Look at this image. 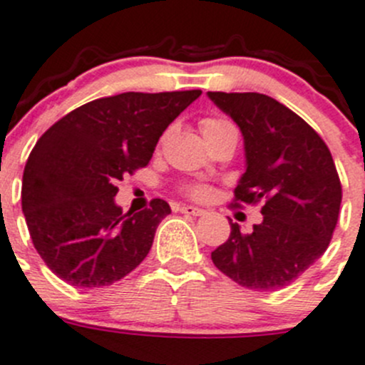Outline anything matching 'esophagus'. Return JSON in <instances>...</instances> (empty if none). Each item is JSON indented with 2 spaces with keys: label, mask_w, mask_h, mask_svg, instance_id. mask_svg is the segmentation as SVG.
<instances>
[{
  "label": "esophagus",
  "mask_w": 365,
  "mask_h": 365,
  "mask_svg": "<svg viewBox=\"0 0 365 365\" xmlns=\"http://www.w3.org/2000/svg\"><path fill=\"white\" fill-rule=\"evenodd\" d=\"M180 212L186 213V215H202L205 213V210L197 208V206H192V205H182L180 206Z\"/></svg>",
  "instance_id": "1"
}]
</instances>
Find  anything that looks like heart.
<instances>
[{"mask_svg":"<svg viewBox=\"0 0 365 365\" xmlns=\"http://www.w3.org/2000/svg\"><path fill=\"white\" fill-rule=\"evenodd\" d=\"M226 125H228V123L220 121V119H205V121H202V132H210V130L220 128V126H226ZM190 192L197 197H202L208 193V190H206L205 186H192Z\"/></svg>","mask_w":365,"mask_h":365,"instance_id":"1","label":"heart"}]
</instances>
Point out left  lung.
Instances as JSON below:
<instances>
[{
  "mask_svg": "<svg viewBox=\"0 0 365 365\" xmlns=\"http://www.w3.org/2000/svg\"><path fill=\"white\" fill-rule=\"evenodd\" d=\"M239 126L246 172L239 202H259L262 222L242 233L230 222L228 240L212 252L220 272L255 292H277L322 257L339 220L342 186L329 148L302 117L257 92H208Z\"/></svg>",
  "mask_w": 365,
  "mask_h": 365,
  "instance_id": "left-lung-1",
  "label": "left lung"
}]
</instances>
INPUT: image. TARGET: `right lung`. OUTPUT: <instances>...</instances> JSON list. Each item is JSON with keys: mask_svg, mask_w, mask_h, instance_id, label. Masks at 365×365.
I'll return each mask as SVG.
<instances>
[{"mask_svg": "<svg viewBox=\"0 0 365 365\" xmlns=\"http://www.w3.org/2000/svg\"><path fill=\"white\" fill-rule=\"evenodd\" d=\"M125 92L90 101L50 126L23 172L21 208L34 248L72 286H108L128 275L152 248L170 205L143 212L115 205L117 180L150 163L170 123L200 96Z\"/></svg>", "mask_w": 365, "mask_h": 365, "instance_id": "obj_1", "label": "right lung"}]
</instances>
